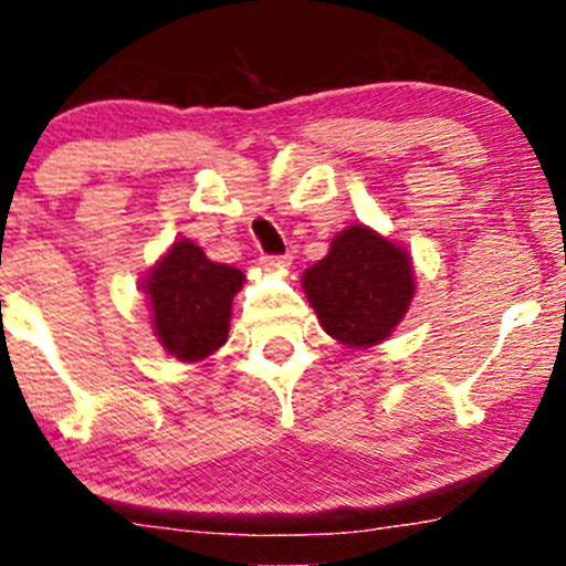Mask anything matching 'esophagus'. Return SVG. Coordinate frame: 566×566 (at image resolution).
<instances>
[{"label":"esophagus","mask_w":566,"mask_h":566,"mask_svg":"<svg viewBox=\"0 0 566 566\" xmlns=\"http://www.w3.org/2000/svg\"><path fill=\"white\" fill-rule=\"evenodd\" d=\"M261 263H263V269H287L290 265V255H263L261 258Z\"/></svg>","instance_id":"obj_1"}]
</instances>
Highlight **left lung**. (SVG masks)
<instances>
[{
	"mask_svg": "<svg viewBox=\"0 0 566 566\" xmlns=\"http://www.w3.org/2000/svg\"><path fill=\"white\" fill-rule=\"evenodd\" d=\"M303 287L322 327L350 348L386 340L412 301V263L401 247L348 226L335 237L327 258L303 274Z\"/></svg>",
	"mask_w": 566,
	"mask_h": 566,
	"instance_id": "1",
	"label": "left lung"
}]
</instances>
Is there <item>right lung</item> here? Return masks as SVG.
I'll return each mask as SVG.
<instances>
[{
  "label": "right lung",
  "mask_w": 566,
  "mask_h": 566,
  "mask_svg": "<svg viewBox=\"0 0 566 566\" xmlns=\"http://www.w3.org/2000/svg\"><path fill=\"white\" fill-rule=\"evenodd\" d=\"M242 282L239 269L212 263L201 247L186 239L175 242L143 287L161 346L180 361L205 359L218 350L229 337L231 297Z\"/></svg>",
  "instance_id": "add662e5"
}]
</instances>
